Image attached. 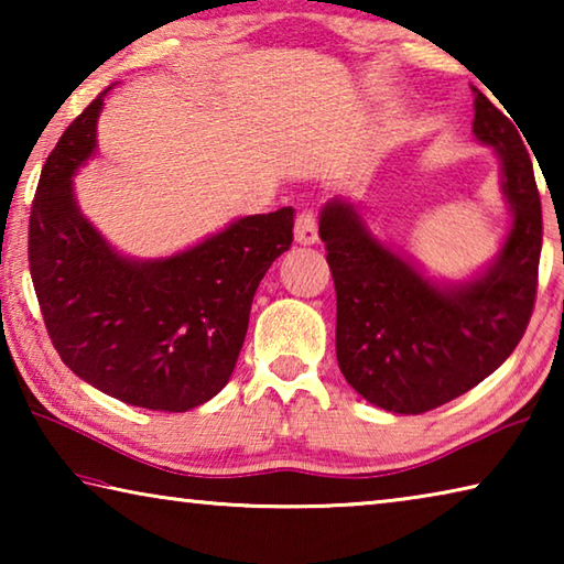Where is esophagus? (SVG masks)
Instances as JSON below:
<instances>
[{
	"instance_id": "1",
	"label": "esophagus",
	"mask_w": 564,
	"mask_h": 564,
	"mask_svg": "<svg viewBox=\"0 0 564 564\" xmlns=\"http://www.w3.org/2000/svg\"><path fill=\"white\" fill-rule=\"evenodd\" d=\"M295 243L301 246H313L318 241V221L316 216H313V212H303L299 214V218H295Z\"/></svg>"
}]
</instances>
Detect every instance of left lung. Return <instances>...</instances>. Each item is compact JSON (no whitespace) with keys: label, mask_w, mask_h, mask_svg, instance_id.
Wrapping results in <instances>:
<instances>
[{"label":"left lung","mask_w":564,"mask_h":564,"mask_svg":"<svg viewBox=\"0 0 564 564\" xmlns=\"http://www.w3.org/2000/svg\"><path fill=\"white\" fill-rule=\"evenodd\" d=\"M473 91V133L498 151L512 214L500 253L480 275L435 283L380 243L346 198L321 212L318 234L338 301L340 373L390 413H427L475 388L510 358L534 308L542 206L532 161L514 119Z\"/></svg>","instance_id":"1"}]
</instances>
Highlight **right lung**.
<instances>
[{
	"instance_id": "right-lung-1",
	"label": "right lung",
	"mask_w": 564,
	"mask_h": 564,
	"mask_svg": "<svg viewBox=\"0 0 564 564\" xmlns=\"http://www.w3.org/2000/svg\"><path fill=\"white\" fill-rule=\"evenodd\" d=\"M111 87L46 156L30 216L32 283L54 348L76 376L121 403L184 413L231 378L256 289L291 248L293 208L238 218L166 259L117 253L79 212L72 181L97 154Z\"/></svg>"
}]
</instances>
